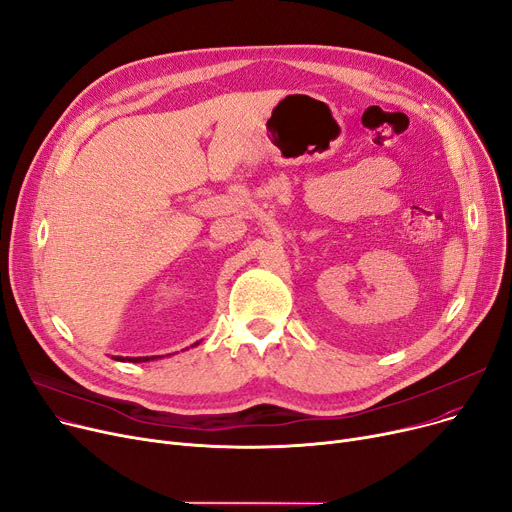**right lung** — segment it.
<instances>
[{
  "mask_svg": "<svg viewBox=\"0 0 512 512\" xmlns=\"http://www.w3.org/2000/svg\"><path fill=\"white\" fill-rule=\"evenodd\" d=\"M151 359H155V357H126V359L118 357V361H130V363H143V361H151Z\"/></svg>",
  "mask_w": 512,
  "mask_h": 512,
  "instance_id": "obj_1",
  "label": "right lung"
}]
</instances>
